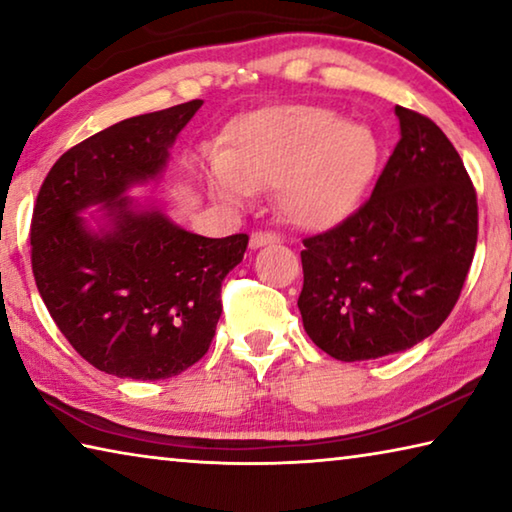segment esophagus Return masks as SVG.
Returning a JSON list of instances; mask_svg holds the SVG:
<instances>
[{
	"label": "esophagus",
	"mask_w": 512,
	"mask_h": 512,
	"mask_svg": "<svg viewBox=\"0 0 512 512\" xmlns=\"http://www.w3.org/2000/svg\"><path fill=\"white\" fill-rule=\"evenodd\" d=\"M277 241H280V237H277L275 232L259 230V232H253V235H250V248H262V246H268V244H277Z\"/></svg>",
	"instance_id": "obj_1"
}]
</instances>
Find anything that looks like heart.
<instances>
[{"label":"heart","instance_id":"1","mask_svg":"<svg viewBox=\"0 0 512 512\" xmlns=\"http://www.w3.org/2000/svg\"><path fill=\"white\" fill-rule=\"evenodd\" d=\"M375 167L377 144L366 126L329 108L273 106L232 121L225 149L207 155L203 176L230 205L275 187L284 219L318 230L357 207Z\"/></svg>","mask_w":512,"mask_h":512}]
</instances>
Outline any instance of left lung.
Wrapping results in <instances>:
<instances>
[{"label":"left lung","mask_w":512,"mask_h":512,"mask_svg":"<svg viewBox=\"0 0 512 512\" xmlns=\"http://www.w3.org/2000/svg\"><path fill=\"white\" fill-rule=\"evenodd\" d=\"M348 219L302 239L298 307L309 339L339 361L413 348L445 323L470 273L479 205L461 155L420 112Z\"/></svg>","instance_id":"8db88e82"}]
</instances>
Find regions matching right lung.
I'll use <instances>...</instances> for the list:
<instances>
[{
  "mask_svg": "<svg viewBox=\"0 0 512 512\" xmlns=\"http://www.w3.org/2000/svg\"><path fill=\"white\" fill-rule=\"evenodd\" d=\"M201 99L131 117L72 146L42 183L31 219V268L69 345L108 375L169 379L205 357L221 318V282L248 235L210 239L124 192L155 178ZM103 204L99 236L78 212Z\"/></svg>",
  "mask_w": 512,
  "mask_h": 512,
  "instance_id": "add662e5",
  "label": "right lung"
}]
</instances>
